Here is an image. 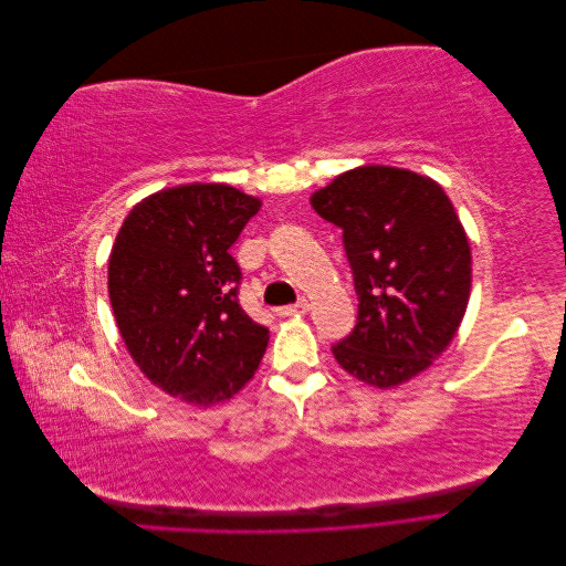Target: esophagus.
<instances>
[{
    "label": "esophagus",
    "instance_id": "1",
    "mask_svg": "<svg viewBox=\"0 0 566 566\" xmlns=\"http://www.w3.org/2000/svg\"><path fill=\"white\" fill-rule=\"evenodd\" d=\"M306 312H310V302H306V300H300L297 304L281 306V310H279V316H297V314H306Z\"/></svg>",
    "mask_w": 566,
    "mask_h": 566
}]
</instances>
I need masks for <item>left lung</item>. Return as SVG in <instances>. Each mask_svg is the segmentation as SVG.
Listing matches in <instances>:
<instances>
[{
    "label": "left lung",
    "mask_w": 566,
    "mask_h": 566,
    "mask_svg": "<svg viewBox=\"0 0 566 566\" xmlns=\"http://www.w3.org/2000/svg\"><path fill=\"white\" fill-rule=\"evenodd\" d=\"M312 208L342 229L358 297L335 361L378 389L416 378L447 352L470 302L472 252L453 202L430 177L364 165L318 188Z\"/></svg>",
    "instance_id": "left-lung-1"
}]
</instances>
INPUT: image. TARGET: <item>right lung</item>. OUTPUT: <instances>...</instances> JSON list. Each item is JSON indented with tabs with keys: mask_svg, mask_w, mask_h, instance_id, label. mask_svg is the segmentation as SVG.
<instances>
[{
	"mask_svg": "<svg viewBox=\"0 0 566 566\" xmlns=\"http://www.w3.org/2000/svg\"><path fill=\"white\" fill-rule=\"evenodd\" d=\"M262 200L229 184H184L136 202L108 260L117 331L146 378L193 406L241 391L269 331L238 304L229 248Z\"/></svg>",
	"mask_w": 566,
	"mask_h": 566,
	"instance_id": "1",
	"label": "right lung"
}]
</instances>
